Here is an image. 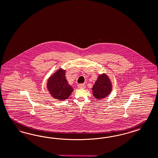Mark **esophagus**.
Instances as JSON below:
<instances>
[{"instance_id": "obj_1", "label": "esophagus", "mask_w": 158, "mask_h": 158, "mask_svg": "<svg viewBox=\"0 0 158 158\" xmlns=\"http://www.w3.org/2000/svg\"><path fill=\"white\" fill-rule=\"evenodd\" d=\"M77 87L79 89H85L86 87V85L85 84H79L77 85Z\"/></svg>"}]
</instances>
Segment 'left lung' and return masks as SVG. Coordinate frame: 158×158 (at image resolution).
<instances>
[{"label":"left lung","mask_w":158,"mask_h":158,"mask_svg":"<svg viewBox=\"0 0 158 158\" xmlns=\"http://www.w3.org/2000/svg\"><path fill=\"white\" fill-rule=\"evenodd\" d=\"M113 85L108 75L103 73L99 75L97 81L93 86V96L98 100L106 98L112 91Z\"/></svg>","instance_id":"8db88e82"}]
</instances>
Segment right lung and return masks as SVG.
I'll use <instances>...</instances> for the list:
<instances>
[{
	"instance_id": "add662e5",
	"label": "right lung",
	"mask_w": 158,
	"mask_h": 158,
	"mask_svg": "<svg viewBox=\"0 0 158 158\" xmlns=\"http://www.w3.org/2000/svg\"><path fill=\"white\" fill-rule=\"evenodd\" d=\"M65 71L61 68L58 69L49 76L47 82V89L49 94L60 101L68 99L73 91L66 80Z\"/></svg>"
}]
</instances>
